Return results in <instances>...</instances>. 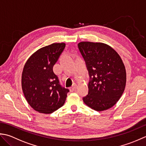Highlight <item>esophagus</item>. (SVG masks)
I'll return each mask as SVG.
<instances>
[{"label": "esophagus", "instance_id": "1", "mask_svg": "<svg viewBox=\"0 0 146 146\" xmlns=\"http://www.w3.org/2000/svg\"><path fill=\"white\" fill-rule=\"evenodd\" d=\"M76 89V84H74V85H72V86H71V87L69 88V90H70V91L71 92H73V91H75Z\"/></svg>", "mask_w": 146, "mask_h": 146}]
</instances>
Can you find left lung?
<instances>
[{
	"label": "left lung",
	"instance_id": "8db88e82",
	"mask_svg": "<svg viewBox=\"0 0 146 146\" xmlns=\"http://www.w3.org/2000/svg\"><path fill=\"white\" fill-rule=\"evenodd\" d=\"M77 46L90 76L88 94L83 97V102L99 111L111 108L125 88L126 71L122 60L105 43L83 41Z\"/></svg>",
	"mask_w": 146,
	"mask_h": 146
}]
</instances>
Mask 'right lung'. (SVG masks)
Masks as SVG:
<instances>
[{
  "label": "right lung",
  "mask_w": 146,
  "mask_h": 146,
  "mask_svg": "<svg viewBox=\"0 0 146 146\" xmlns=\"http://www.w3.org/2000/svg\"><path fill=\"white\" fill-rule=\"evenodd\" d=\"M65 44L53 43L34 53L24 67L21 84L29 105L42 113H52L64 105L69 90L62 87L53 67Z\"/></svg>",
  "instance_id": "right-lung-1"
}]
</instances>
